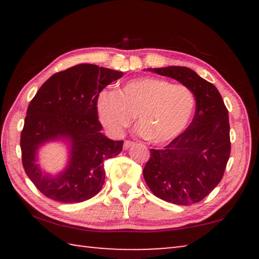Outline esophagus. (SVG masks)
<instances>
[{"instance_id":"34e87169","label":"esophagus","mask_w":259,"mask_h":259,"mask_svg":"<svg viewBox=\"0 0 259 259\" xmlns=\"http://www.w3.org/2000/svg\"><path fill=\"white\" fill-rule=\"evenodd\" d=\"M134 145H135L134 142H130V140H125L124 144H123V148H124V150H128V148L133 147Z\"/></svg>"}]
</instances>
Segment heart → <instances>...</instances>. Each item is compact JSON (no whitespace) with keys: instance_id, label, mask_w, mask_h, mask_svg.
<instances>
[{"instance_id":"heart-1","label":"heart","mask_w":259,"mask_h":259,"mask_svg":"<svg viewBox=\"0 0 259 259\" xmlns=\"http://www.w3.org/2000/svg\"><path fill=\"white\" fill-rule=\"evenodd\" d=\"M195 98L184 84H171L163 78L145 76L130 80L116 91H103L97 112L103 125L119 137L137 123L144 137L163 144L178 137L190 123Z\"/></svg>"}]
</instances>
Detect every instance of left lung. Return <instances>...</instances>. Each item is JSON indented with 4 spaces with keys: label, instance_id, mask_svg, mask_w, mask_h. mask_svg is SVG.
Here are the masks:
<instances>
[{
    "label": "left lung",
    "instance_id": "left-lung-1",
    "mask_svg": "<svg viewBox=\"0 0 259 259\" xmlns=\"http://www.w3.org/2000/svg\"><path fill=\"white\" fill-rule=\"evenodd\" d=\"M175 78L195 97V114L187 129L162 150H151L143 170L153 194L178 205L203 200L224 176L231 153L229 111L212 83L183 66L147 68Z\"/></svg>",
    "mask_w": 259,
    "mask_h": 259
}]
</instances>
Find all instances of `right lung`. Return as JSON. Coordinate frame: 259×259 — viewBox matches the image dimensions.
Instances as JSON below:
<instances>
[{
  "instance_id": "add662e5",
  "label": "right lung",
  "mask_w": 259,
  "mask_h": 259,
  "mask_svg": "<svg viewBox=\"0 0 259 259\" xmlns=\"http://www.w3.org/2000/svg\"><path fill=\"white\" fill-rule=\"evenodd\" d=\"M122 76L114 69L80 64L48 78L29 103L20 136L21 160L28 178L47 198L77 203L102 190L104 161L120 154L123 140L114 142L102 134L97 99L105 87ZM56 139L70 142V162L51 178L36 164V153Z\"/></svg>"
}]
</instances>
